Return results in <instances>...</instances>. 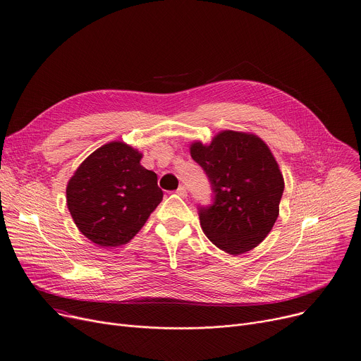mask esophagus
Wrapping results in <instances>:
<instances>
[{
  "instance_id": "1",
  "label": "esophagus",
  "mask_w": 361,
  "mask_h": 361,
  "mask_svg": "<svg viewBox=\"0 0 361 361\" xmlns=\"http://www.w3.org/2000/svg\"><path fill=\"white\" fill-rule=\"evenodd\" d=\"M176 192H177L180 197H185V195H187V188H185L184 185H180Z\"/></svg>"
}]
</instances>
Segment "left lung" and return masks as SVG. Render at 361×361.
Instances as JSON below:
<instances>
[{"instance_id": "obj_1", "label": "left lung", "mask_w": 361, "mask_h": 361, "mask_svg": "<svg viewBox=\"0 0 361 361\" xmlns=\"http://www.w3.org/2000/svg\"><path fill=\"white\" fill-rule=\"evenodd\" d=\"M190 154L215 194L211 207L200 208L207 238L231 255L257 248L276 222L285 188L268 145L252 133L222 130L208 145L192 142Z\"/></svg>"}]
</instances>
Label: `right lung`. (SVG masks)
Returning a JSON list of instances; mask_svg holds the SVG:
<instances>
[{"label": "right lung", "instance_id": "obj_1", "mask_svg": "<svg viewBox=\"0 0 361 361\" xmlns=\"http://www.w3.org/2000/svg\"><path fill=\"white\" fill-rule=\"evenodd\" d=\"M142 157L123 142H110L87 156L68 181V209L93 244H128L161 202L157 174L140 164Z\"/></svg>", "mask_w": 361, "mask_h": 361}]
</instances>
